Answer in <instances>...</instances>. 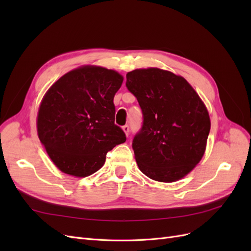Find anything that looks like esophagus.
I'll list each match as a JSON object with an SVG mask.
<instances>
[{
    "label": "esophagus",
    "instance_id": "34e87169",
    "mask_svg": "<svg viewBox=\"0 0 251 251\" xmlns=\"http://www.w3.org/2000/svg\"><path fill=\"white\" fill-rule=\"evenodd\" d=\"M123 130H124V132L126 133V135L127 136V135H128V133H130V126H128L127 125H126V126H123Z\"/></svg>",
    "mask_w": 251,
    "mask_h": 251
}]
</instances>
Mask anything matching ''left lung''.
Returning <instances> with one entry per match:
<instances>
[{"mask_svg": "<svg viewBox=\"0 0 251 251\" xmlns=\"http://www.w3.org/2000/svg\"><path fill=\"white\" fill-rule=\"evenodd\" d=\"M126 86L143 115L132 143L139 170L160 182L183 178L200 162L210 131L201 98L185 78L158 68L128 72Z\"/></svg>", "mask_w": 251, "mask_h": 251, "instance_id": "left-lung-1", "label": "left lung"}]
</instances>
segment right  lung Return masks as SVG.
Here are the masks:
<instances>
[{
    "label": "right lung",
    "instance_id": "add662e5",
    "mask_svg": "<svg viewBox=\"0 0 251 251\" xmlns=\"http://www.w3.org/2000/svg\"><path fill=\"white\" fill-rule=\"evenodd\" d=\"M124 77L97 66L66 73L45 94L37 113V134L49 157L65 174L87 177L126 140L115 125L114 96Z\"/></svg>",
    "mask_w": 251,
    "mask_h": 251
}]
</instances>
